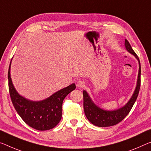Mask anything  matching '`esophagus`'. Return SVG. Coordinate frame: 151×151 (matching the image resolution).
I'll return each mask as SVG.
<instances>
[{"instance_id":"esophagus-1","label":"esophagus","mask_w":151,"mask_h":151,"mask_svg":"<svg viewBox=\"0 0 151 151\" xmlns=\"http://www.w3.org/2000/svg\"><path fill=\"white\" fill-rule=\"evenodd\" d=\"M85 85V82L83 80H78L77 81V82H76V86H77V87L78 88H82Z\"/></svg>"}]
</instances>
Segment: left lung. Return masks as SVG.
Here are the masks:
<instances>
[{
  "mask_svg": "<svg viewBox=\"0 0 151 151\" xmlns=\"http://www.w3.org/2000/svg\"><path fill=\"white\" fill-rule=\"evenodd\" d=\"M125 47H126L127 51L131 53L132 55H133L136 57V59H137L139 63L138 80L136 88L131 99L129 100V101L126 105L116 110L107 111L103 109L100 108L99 106L95 105L89 94H88V92L86 90H83V110H84L85 115L88 121L96 126L109 127L119 124L129 113L134 104L135 103L136 99H137L140 87V62L137 55L132 49L130 44L126 39L125 40Z\"/></svg>",
  "mask_w": 151,
  "mask_h": 151,
  "instance_id": "left-lung-1",
  "label": "left lung"
}]
</instances>
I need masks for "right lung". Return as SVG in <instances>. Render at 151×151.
Returning a JSON list of instances; mask_svg holds the SVG:
<instances>
[{"label": "right lung", "mask_w": 151, "mask_h": 151, "mask_svg": "<svg viewBox=\"0 0 151 151\" xmlns=\"http://www.w3.org/2000/svg\"><path fill=\"white\" fill-rule=\"evenodd\" d=\"M11 64V61L8 71L9 90L16 111L25 124L37 130H48L55 127L61 119L63 101L67 95L76 89L75 83H71L42 101H30L21 96L14 87L10 73Z\"/></svg>", "instance_id": "obj_1"}]
</instances>
